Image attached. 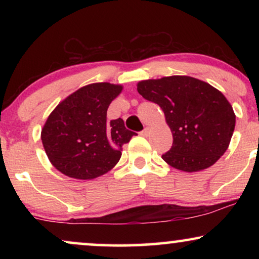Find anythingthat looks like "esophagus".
<instances>
[{
	"mask_svg": "<svg viewBox=\"0 0 259 259\" xmlns=\"http://www.w3.org/2000/svg\"><path fill=\"white\" fill-rule=\"evenodd\" d=\"M140 134H141V136H143V137H147V134H148V127H145V128L140 132Z\"/></svg>",
	"mask_w": 259,
	"mask_h": 259,
	"instance_id": "esophagus-1",
	"label": "esophagus"
}]
</instances>
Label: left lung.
Returning <instances> with one entry per match:
<instances>
[{
    "label": "left lung",
    "instance_id": "1",
    "mask_svg": "<svg viewBox=\"0 0 259 259\" xmlns=\"http://www.w3.org/2000/svg\"><path fill=\"white\" fill-rule=\"evenodd\" d=\"M137 90L164 112L173 144L161 158L169 166L185 172L201 171L228 150L236 115L224 95L211 84L173 75L140 81Z\"/></svg>",
    "mask_w": 259,
    "mask_h": 259
}]
</instances>
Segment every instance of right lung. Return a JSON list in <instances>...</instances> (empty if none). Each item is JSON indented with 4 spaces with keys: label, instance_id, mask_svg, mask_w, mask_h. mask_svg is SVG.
<instances>
[{
    "label": "right lung",
    "instance_id": "1",
    "mask_svg": "<svg viewBox=\"0 0 259 259\" xmlns=\"http://www.w3.org/2000/svg\"><path fill=\"white\" fill-rule=\"evenodd\" d=\"M122 86L91 83L56 106L41 132L45 151L53 166L75 179H94L112 169L121 148L136 136L121 118L107 121L111 102Z\"/></svg>",
    "mask_w": 259,
    "mask_h": 259
}]
</instances>
